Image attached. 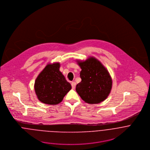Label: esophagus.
Returning a JSON list of instances; mask_svg holds the SVG:
<instances>
[{
  "label": "esophagus",
  "instance_id": "obj_1",
  "mask_svg": "<svg viewBox=\"0 0 150 150\" xmlns=\"http://www.w3.org/2000/svg\"><path fill=\"white\" fill-rule=\"evenodd\" d=\"M71 87H72V88L73 89H74L75 88V87H76V83H75V82H72L71 83Z\"/></svg>",
  "mask_w": 150,
  "mask_h": 150
}]
</instances>
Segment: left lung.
<instances>
[{"label":"left lung","mask_w":150,"mask_h":150,"mask_svg":"<svg viewBox=\"0 0 150 150\" xmlns=\"http://www.w3.org/2000/svg\"><path fill=\"white\" fill-rule=\"evenodd\" d=\"M81 71V81L76 90L88 103L96 104L105 100L112 87V80L107 69L98 59L89 57L86 61H78Z\"/></svg>","instance_id":"1"}]
</instances>
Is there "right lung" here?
Returning <instances> with one entry per match:
<instances>
[{"label":"right lung","mask_w":150,"mask_h":150,"mask_svg":"<svg viewBox=\"0 0 150 150\" xmlns=\"http://www.w3.org/2000/svg\"><path fill=\"white\" fill-rule=\"evenodd\" d=\"M59 63L47 64L37 77L35 90L43 103L55 105L61 102L71 86L59 71Z\"/></svg>","instance_id":"1"}]
</instances>
